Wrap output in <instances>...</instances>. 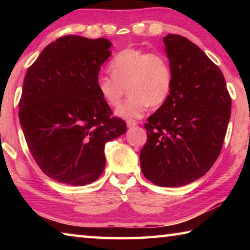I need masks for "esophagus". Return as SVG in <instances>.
<instances>
[{
  "instance_id": "1",
  "label": "esophagus",
  "mask_w": 250,
  "mask_h": 250,
  "mask_svg": "<svg viewBox=\"0 0 250 250\" xmlns=\"http://www.w3.org/2000/svg\"><path fill=\"white\" fill-rule=\"evenodd\" d=\"M137 125H138V121H135V120L126 121V126H128V128H132V126H135Z\"/></svg>"
}]
</instances>
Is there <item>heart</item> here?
Segmentation results:
<instances>
[{
  "mask_svg": "<svg viewBox=\"0 0 250 250\" xmlns=\"http://www.w3.org/2000/svg\"><path fill=\"white\" fill-rule=\"evenodd\" d=\"M108 76L97 78V90L109 107L120 104L126 87L129 97L119 108L117 116L124 119H138L151 104L160 107L170 96L173 71L167 58L162 54L149 53L129 47L120 50L108 66Z\"/></svg>",
  "mask_w": 250,
  "mask_h": 250,
  "instance_id": "obj_1",
  "label": "heart"
}]
</instances>
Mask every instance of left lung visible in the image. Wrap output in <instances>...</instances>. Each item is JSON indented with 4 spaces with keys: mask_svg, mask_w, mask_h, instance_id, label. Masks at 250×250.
<instances>
[{
    "mask_svg": "<svg viewBox=\"0 0 250 250\" xmlns=\"http://www.w3.org/2000/svg\"><path fill=\"white\" fill-rule=\"evenodd\" d=\"M173 71L170 96L147 118L141 171L152 183L175 188L213 167L222 151L231 112L222 70L191 41L163 37Z\"/></svg>",
    "mask_w": 250,
    "mask_h": 250,
    "instance_id": "left-lung-1",
    "label": "left lung"
}]
</instances>
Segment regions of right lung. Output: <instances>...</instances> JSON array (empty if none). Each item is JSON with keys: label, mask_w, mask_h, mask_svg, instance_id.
<instances>
[{"label": "right lung", "mask_w": 250, "mask_h": 250, "mask_svg": "<svg viewBox=\"0 0 250 250\" xmlns=\"http://www.w3.org/2000/svg\"><path fill=\"white\" fill-rule=\"evenodd\" d=\"M110 47L105 39L59 37L25 75L19 104L25 140L41 170L61 183L96 181L104 170L105 143L126 131L97 90Z\"/></svg>", "instance_id": "1"}]
</instances>
